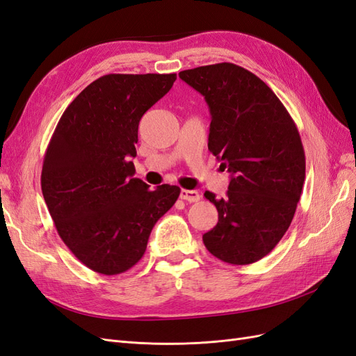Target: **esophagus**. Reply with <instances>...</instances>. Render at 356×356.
I'll return each mask as SVG.
<instances>
[{
  "instance_id": "1",
  "label": "esophagus",
  "mask_w": 356,
  "mask_h": 356,
  "mask_svg": "<svg viewBox=\"0 0 356 356\" xmlns=\"http://www.w3.org/2000/svg\"><path fill=\"white\" fill-rule=\"evenodd\" d=\"M179 197L182 200H187L190 203H195V202H197L200 199V195H199L196 190H184V188H182L181 193H179Z\"/></svg>"
}]
</instances>
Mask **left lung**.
<instances>
[{
    "label": "left lung",
    "instance_id": "1",
    "mask_svg": "<svg viewBox=\"0 0 356 356\" xmlns=\"http://www.w3.org/2000/svg\"><path fill=\"white\" fill-rule=\"evenodd\" d=\"M179 79L204 96L208 148L232 174L225 197L204 191L218 222L203 243L224 263H255L282 239L303 190L306 157L297 126L273 90L234 63L186 70Z\"/></svg>",
    "mask_w": 356,
    "mask_h": 356
}]
</instances>
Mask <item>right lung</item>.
I'll list each match as a JSON object with an SVG mask.
<instances>
[{
	"label": "right lung",
	"instance_id": "add662e5",
	"mask_svg": "<svg viewBox=\"0 0 356 356\" xmlns=\"http://www.w3.org/2000/svg\"><path fill=\"white\" fill-rule=\"evenodd\" d=\"M175 80L177 74H106L68 105L53 132L42 196L63 243L93 272L134 267L179 196L177 186L149 190L134 178L131 161L139 120Z\"/></svg>",
	"mask_w": 356,
	"mask_h": 356
}]
</instances>
